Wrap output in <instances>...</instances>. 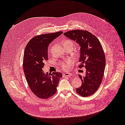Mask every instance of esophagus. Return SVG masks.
<instances>
[{
    "label": "esophagus",
    "instance_id": "1",
    "mask_svg": "<svg viewBox=\"0 0 125 125\" xmlns=\"http://www.w3.org/2000/svg\"><path fill=\"white\" fill-rule=\"evenodd\" d=\"M72 74L71 73H65L63 74V77H65V76H71Z\"/></svg>",
    "mask_w": 125,
    "mask_h": 125
}]
</instances>
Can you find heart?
<instances>
[{"label": "heart", "instance_id": "1", "mask_svg": "<svg viewBox=\"0 0 125 125\" xmlns=\"http://www.w3.org/2000/svg\"><path fill=\"white\" fill-rule=\"evenodd\" d=\"M65 43L66 44H71V45H73V44L71 41L69 40L66 41L65 42ZM73 63V61L72 59H68L64 62H62L61 63V66L63 70L66 71V70H67L68 69H69L71 67Z\"/></svg>", "mask_w": 125, "mask_h": 125}]
</instances>
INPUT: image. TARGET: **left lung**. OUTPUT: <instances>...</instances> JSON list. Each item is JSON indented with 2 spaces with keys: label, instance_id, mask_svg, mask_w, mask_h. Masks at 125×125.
Instances as JSON below:
<instances>
[{
  "label": "left lung",
  "instance_id": "obj_1",
  "mask_svg": "<svg viewBox=\"0 0 125 125\" xmlns=\"http://www.w3.org/2000/svg\"><path fill=\"white\" fill-rule=\"evenodd\" d=\"M63 34L80 46L78 67L86 69L85 76L78 75L82 83L76 92L82 97L91 96L99 89L104 75L106 60L103 47L96 36L87 30H73Z\"/></svg>",
  "mask_w": 125,
  "mask_h": 125
}]
</instances>
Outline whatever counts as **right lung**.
I'll return each mask as SVG.
<instances>
[{"label": "right lung", "instance_id": "1", "mask_svg": "<svg viewBox=\"0 0 125 125\" xmlns=\"http://www.w3.org/2000/svg\"><path fill=\"white\" fill-rule=\"evenodd\" d=\"M62 33L60 31L35 36L25 48L23 70L29 88L39 98L47 99L54 95L57 92L59 80L62 77L61 73H45L42 68L45 62L49 60V44Z\"/></svg>", "mask_w": 125, "mask_h": 125}]
</instances>
